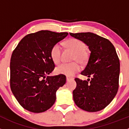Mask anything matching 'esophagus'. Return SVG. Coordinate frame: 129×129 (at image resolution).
Here are the masks:
<instances>
[{
    "label": "esophagus",
    "instance_id": "obj_1",
    "mask_svg": "<svg viewBox=\"0 0 129 129\" xmlns=\"http://www.w3.org/2000/svg\"><path fill=\"white\" fill-rule=\"evenodd\" d=\"M71 79H72V78H71V77H66V80H67V81H69L70 80H71Z\"/></svg>",
    "mask_w": 129,
    "mask_h": 129
}]
</instances>
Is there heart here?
<instances>
[{"mask_svg":"<svg viewBox=\"0 0 129 129\" xmlns=\"http://www.w3.org/2000/svg\"><path fill=\"white\" fill-rule=\"evenodd\" d=\"M68 48L74 52L72 60L77 61L71 63H62L55 69V72L58 74H63L67 76H72L81 70V64L85 65L88 62L89 53L85 49V43L77 38H71L65 43ZM62 47L59 43H56L52 46L50 52L51 59L55 64H58L61 61Z\"/></svg>","mask_w":129,"mask_h":129,"instance_id":"b5f03b06","label":"heart"}]
</instances>
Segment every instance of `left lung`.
<instances>
[{
	"label": "left lung",
	"instance_id": "1",
	"mask_svg": "<svg viewBox=\"0 0 129 129\" xmlns=\"http://www.w3.org/2000/svg\"><path fill=\"white\" fill-rule=\"evenodd\" d=\"M91 51L86 67L81 72L87 81L75 79L73 98L79 108L89 112L102 110L111 103L119 86L120 61L115 48L107 38L92 33H71Z\"/></svg>",
	"mask_w": 129,
	"mask_h": 129
}]
</instances>
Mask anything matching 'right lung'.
<instances>
[{"label": "right lung", "instance_id": "1", "mask_svg": "<svg viewBox=\"0 0 129 129\" xmlns=\"http://www.w3.org/2000/svg\"><path fill=\"white\" fill-rule=\"evenodd\" d=\"M68 33L42 30L25 36L13 51L10 63V86L21 106L33 113L45 112L56 100V91L66 82L63 74L47 76L55 64L50 52Z\"/></svg>", "mask_w": 129, "mask_h": 129}]
</instances>
